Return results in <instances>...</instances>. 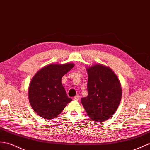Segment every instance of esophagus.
Segmentation results:
<instances>
[{
	"mask_svg": "<svg viewBox=\"0 0 150 150\" xmlns=\"http://www.w3.org/2000/svg\"><path fill=\"white\" fill-rule=\"evenodd\" d=\"M79 98H80L79 95H76L74 97V100H76V101H78V100H79Z\"/></svg>",
	"mask_w": 150,
	"mask_h": 150,
	"instance_id": "34e87169",
	"label": "esophagus"
}]
</instances>
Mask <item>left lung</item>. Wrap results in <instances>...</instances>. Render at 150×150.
Returning a JSON list of instances; mask_svg holds the SVG:
<instances>
[{
    "label": "left lung",
    "instance_id": "8db88e82",
    "mask_svg": "<svg viewBox=\"0 0 150 150\" xmlns=\"http://www.w3.org/2000/svg\"><path fill=\"white\" fill-rule=\"evenodd\" d=\"M88 95L81 102L90 118L104 121L116 112L121 102L122 89L112 69L102 64L87 68Z\"/></svg>",
    "mask_w": 150,
    "mask_h": 150
}]
</instances>
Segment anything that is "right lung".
Returning <instances> with one entry per match:
<instances>
[{
  "instance_id": "add662e5",
  "label": "right lung",
  "mask_w": 150,
  "mask_h": 150,
  "mask_svg": "<svg viewBox=\"0 0 150 150\" xmlns=\"http://www.w3.org/2000/svg\"><path fill=\"white\" fill-rule=\"evenodd\" d=\"M74 67L72 63L48 65L38 71L31 80L29 100L33 110L40 117L53 119L72 101L67 95L61 79Z\"/></svg>"
}]
</instances>
